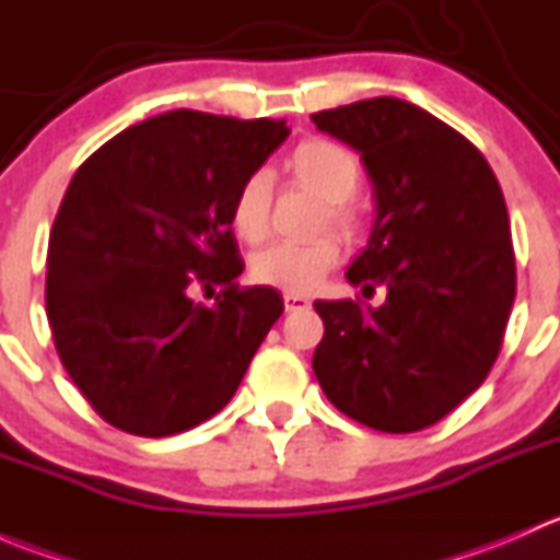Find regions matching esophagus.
Wrapping results in <instances>:
<instances>
[{
  "label": "esophagus",
  "mask_w": 560,
  "mask_h": 560,
  "mask_svg": "<svg viewBox=\"0 0 560 560\" xmlns=\"http://www.w3.org/2000/svg\"><path fill=\"white\" fill-rule=\"evenodd\" d=\"M312 306V301L303 295H295V292H284V308L287 312H303V308Z\"/></svg>",
  "instance_id": "34e87169"
}]
</instances>
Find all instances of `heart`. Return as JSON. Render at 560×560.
I'll return each instance as SVG.
<instances>
[{
    "instance_id": "obj_1",
    "label": "heart",
    "mask_w": 560,
    "mask_h": 560,
    "mask_svg": "<svg viewBox=\"0 0 560 560\" xmlns=\"http://www.w3.org/2000/svg\"><path fill=\"white\" fill-rule=\"evenodd\" d=\"M284 171L306 184L325 200L322 224L352 235L358 230L349 200L360 189L363 167L354 151L327 138H306L287 154ZM230 228L246 244H259L270 230V178L265 173H248L230 200ZM341 248L332 235L312 241H281L252 257V276L259 284L279 287L284 292H312L327 270L336 268Z\"/></svg>"
}]
</instances>
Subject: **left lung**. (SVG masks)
<instances>
[{
  "label": "left lung",
  "mask_w": 560,
  "mask_h": 560,
  "mask_svg": "<svg viewBox=\"0 0 560 560\" xmlns=\"http://www.w3.org/2000/svg\"><path fill=\"white\" fill-rule=\"evenodd\" d=\"M374 184L369 246L349 265L382 306L316 301L314 374L338 411L415 433L468 398L499 358L515 303L510 213L488 160L436 116L395 97L314 113Z\"/></svg>",
  "instance_id": "8db88e82"
}]
</instances>
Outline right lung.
<instances>
[{"label": "right lung", "instance_id": "add662e5", "mask_svg": "<svg viewBox=\"0 0 560 560\" xmlns=\"http://www.w3.org/2000/svg\"><path fill=\"white\" fill-rule=\"evenodd\" d=\"M284 121L171 110L124 129L72 175L48 241L56 352L105 422L173 436L228 406L284 312L241 290L230 200L287 140ZM223 284L213 307L197 289Z\"/></svg>", "mask_w": 560, "mask_h": 560}]
</instances>
